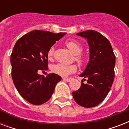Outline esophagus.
<instances>
[{"label": "esophagus", "instance_id": "1", "mask_svg": "<svg viewBox=\"0 0 129 129\" xmlns=\"http://www.w3.org/2000/svg\"><path fill=\"white\" fill-rule=\"evenodd\" d=\"M63 80L64 81H66V82H70V81L72 80V78H63Z\"/></svg>", "mask_w": 129, "mask_h": 129}]
</instances>
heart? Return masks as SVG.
Wrapping results in <instances>:
<instances>
[{"instance_id": "b5f03b06", "label": "heart", "mask_w": 129, "mask_h": 129, "mask_svg": "<svg viewBox=\"0 0 129 129\" xmlns=\"http://www.w3.org/2000/svg\"><path fill=\"white\" fill-rule=\"evenodd\" d=\"M67 47L75 55L74 60L80 65H82L84 62V57L81 54L82 51V47L79 44L78 42L75 41H69L66 43ZM54 53V49L53 47H51L47 52V57L49 59H51L53 56ZM51 70L53 73L55 74L63 77H66L71 74L76 72L77 70V66L74 64L72 65H65L63 63H55L51 66Z\"/></svg>"}]
</instances>
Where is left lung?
<instances>
[{"label": "left lung", "mask_w": 129, "mask_h": 129, "mask_svg": "<svg viewBox=\"0 0 129 129\" xmlns=\"http://www.w3.org/2000/svg\"><path fill=\"white\" fill-rule=\"evenodd\" d=\"M87 39L90 47V61L80 76L83 79L80 88L72 92L75 101L85 108L100 104L110 91L114 78L115 55L110 41L93 30L77 33Z\"/></svg>", "instance_id": "obj_1"}]
</instances>
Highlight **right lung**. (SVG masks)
<instances>
[{"instance_id": "add662e5", "label": "right lung", "mask_w": 129, "mask_h": 129, "mask_svg": "<svg viewBox=\"0 0 129 129\" xmlns=\"http://www.w3.org/2000/svg\"><path fill=\"white\" fill-rule=\"evenodd\" d=\"M66 34L35 30L15 43L11 55L12 78L19 94L29 103L39 105L48 101L61 80L53 73L45 77L37 72L48 69V50Z\"/></svg>"}]
</instances>
